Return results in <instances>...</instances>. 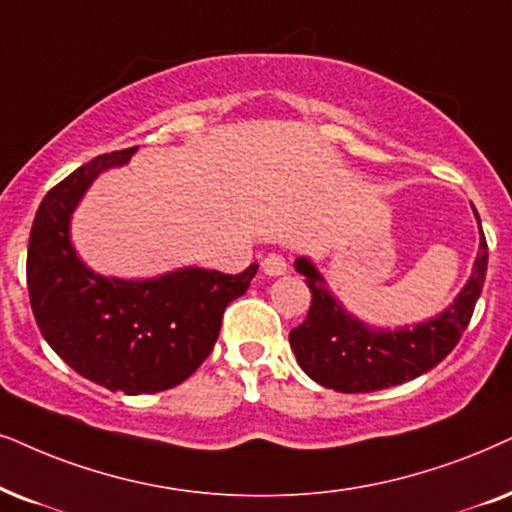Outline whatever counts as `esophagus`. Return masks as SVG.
I'll use <instances>...</instances> for the list:
<instances>
[{
  "mask_svg": "<svg viewBox=\"0 0 512 512\" xmlns=\"http://www.w3.org/2000/svg\"><path fill=\"white\" fill-rule=\"evenodd\" d=\"M261 270L268 277H280V275H284V272H287V261H284L282 254H268L261 261Z\"/></svg>",
  "mask_w": 512,
  "mask_h": 512,
  "instance_id": "obj_1",
  "label": "esophagus"
}]
</instances>
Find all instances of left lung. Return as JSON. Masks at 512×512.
<instances>
[{
	"label": "left lung",
	"mask_w": 512,
	"mask_h": 512,
	"mask_svg": "<svg viewBox=\"0 0 512 512\" xmlns=\"http://www.w3.org/2000/svg\"><path fill=\"white\" fill-rule=\"evenodd\" d=\"M475 218L480 223L477 211ZM487 258V240L480 225V251L473 275L454 303L433 320L395 331L357 320L331 294L313 261L298 258L296 270L313 294L308 317L289 334L298 364L315 383L336 393H374L426 374L461 341L482 294Z\"/></svg>",
	"instance_id": "left-lung-1"
}]
</instances>
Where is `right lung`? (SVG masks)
Instances as JSON below:
<instances>
[{"instance_id": "1", "label": "right lung", "mask_w": 512, "mask_h": 512, "mask_svg": "<svg viewBox=\"0 0 512 512\" xmlns=\"http://www.w3.org/2000/svg\"><path fill=\"white\" fill-rule=\"evenodd\" d=\"M138 148L98 155L53 185L39 204L28 244V291L37 327L61 360L112 393H162L207 360L225 308L258 265L240 275L181 268L152 280H119L86 268L70 242L79 199L105 169Z\"/></svg>"}]
</instances>
